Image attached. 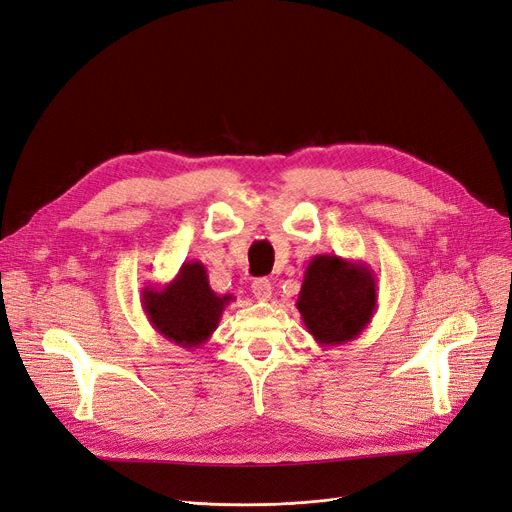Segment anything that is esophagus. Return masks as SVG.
<instances>
[{
  "label": "esophagus",
  "mask_w": 512,
  "mask_h": 512,
  "mask_svg": "<svg viewBox=\"0 0 512 512\" xmlns=\"http://www.w3.org/2000/svg\"><path fill=\"white\" fill-rule=\"evenodd\" d=\"M253 295L259 299V301H270L272 299V285L268 278H257L253 282Z\"/></svg>",
  "instance_id": "1"
}]
</instances>
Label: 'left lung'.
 I'll return each instance as SVG.
<instances>
[{"mask_svg":"<svg viewBox=\"0 0 512 512\" xmlns=\"http://www.w3.org/2000/svg\"><path fill=\"white\" fill-rule=\"evenodd\" d=\"M318 346H342L361 335L377 310V278L363 261L314 255L295 301Z\"/></svg>","mask_w":512,"mask_h":512,"instance_id":"1","label":"left lung"}]
</instances>
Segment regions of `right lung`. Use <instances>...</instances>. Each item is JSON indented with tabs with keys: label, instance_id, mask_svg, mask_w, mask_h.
Returning <instances> with one entry per match:
<instances>
[{
	"label": "right lung",
	"instance_id": "right-lung-1",
	"mask_svg": "<svg viewBox=\"0 0 512 512\" xmlns=\"http://www.w3.org/2000/svg\"><path fill=\"white\" fill-rule=\"evenodd\" d=\"M232 299V295H217L211 289L200 261H185L177 276L162 287L141 289V306L149 325L189 352L211 339Z\"/></svg>",
	"mask_w": 512,
	"mask_h": 512
}]
</instances>
